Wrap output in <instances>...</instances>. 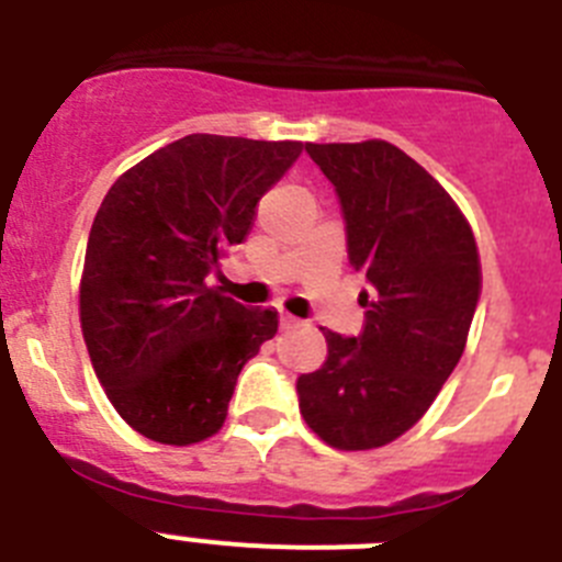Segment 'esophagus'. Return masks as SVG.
I'll list each match as a JSON object with an SVG mask.
<instances>
[{"instance_id": "esophagus-1", "label": "esophagus", "mask_w": 562, "mask_h": 562, "mask_svg": "<svg viewBox=\"0 0 562 562\" xmlns=\"http://www.w3.org/2000/svg\"><path fill=\"white\" fill-rule=\"evenodd\" d=\"M278 324H281V329H284V331H290V329H295V326L301 324V321H297V317H292V315H286V312H281V317H278Z\"/></svg>"}]
</instances>
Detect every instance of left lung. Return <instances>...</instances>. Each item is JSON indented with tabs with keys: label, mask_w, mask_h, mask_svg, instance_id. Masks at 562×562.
Masks as SVG:
<instances>
[{
	"label": "left lung",
	"mask_w": 562,
	"mask_h": 562,
	"mask_svg": "<svg viewBox=\"0 0 562 562\" xmlns=\"http://www.w3.org/2000/svg\"><path fill=\"white\" fill-rule=\"evenodd\" d=\"M340 200L349 265L366 272V326L324 329L329 355L297 376V405L326 445L371 450L434 405L461 360L481 295L475 236L450 193L385 140L306 143Z\"/></svg>",
	"instance_id": "obj_1"
}]
</instances>
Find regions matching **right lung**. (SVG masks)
I'll return each instance as SVG.
<instances>
[{"instance_id": "add662e5", "label": "right lung", "mask_w": 562, "mask_h": 562, "mask_svg": "<svg viewBox=\"0 0 562 562\" xmlns=\"http://www.w3.org/2000/svg\"><path fill=\"white\" fill-rule=\"evenodd\" d=\"M304 151L295 140L188 134L117 177L89 231L81 331L114 411L146 439L196 445L225 425L238 371L278 331L207 286L258 200Z\"/></svg>"}]
</instances>
